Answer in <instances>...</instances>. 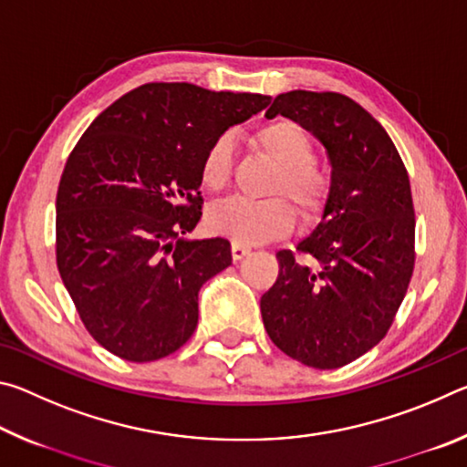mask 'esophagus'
I'll use <instances>...</instances> for the list:
<instances>
[{
  "label": "esophagus",
  "mask_w": 467,
  "mask_h": 467,
  "mask_svg": "<svg viewBox=\"0 0 467 467\" xmlns=\"http://www.w3.org/2000/svg\"><path fill=\"white\" fill-rule=\"evenodd\" d=\"M231 251H233V259H234V262H239V259H243L244 255H249V253H251L249 247H244V244L234 243V241H233V244H231Z\"/></svg>",
  "instance_id": "esophagus-1"
}]
</instances>
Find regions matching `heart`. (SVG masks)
I'll list each match as a JSON object with an SVG mask.
<instances>
[{"instance_id":"1","label":"heart","mask_w":467,"mask_h":467,"mask_svg":"<svg viewBox=\"0 0 467 467\" xmlns=\"http://www.w3.org/2000/svg\"><path fill=\"white\" fill-rule=\"evenodd\" d=\"M251 144L259 154L275 164L270 193H282L295 203L298 218L313 224L326 212L331 197V181L315 162V141L300 125L275 119L253 131ZM234 171V146L228 133H220L205 148L200 164L202 185L210 192H223L231 183ZM208 224L241 244H259L288 234L295 226V210L284 197L243 200L234 197L210 210Z\"/></svg>"}]
</instances>
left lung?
Here are the masks:
<instances>
[{"label":"left lung","mask_w":467,"mask_h":467,"mask_svg":"<svg viewBox=\"0 0 467 467\" xmlns=\"http://www.w3.org/2000/svg\"><path fill=\"white\" fill-rule=\"evenodd\" d=\"M315 133L331 162L317 228L278 251V280L262 296L267 336L290 358L339 368L389 331L414 272L416 218L408 171L373 115L337 92L278 94L265 117Z\"/></svg>","instance_id":"8db88e82"}]
</instances>
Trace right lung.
Segmentation results:
<instances>
[{
    "mask_svg": "<svg viewBox=\"0 0 467 467\" xmlns=\"http://www.w3.org/2000/svg\"><path fill=\"white\" fill-rule=\"evenodd\" d=\"M267 105L264 94L150 82L78 140L57 189L55 257L84 327L110 354L152 362L193 336L197 292L233 262L223 236L183 239L202 218V156Z\"/></svg>",
    "mask_w": 467,
    "mask_h": 467,
    "instance_id": "right-lung-1",
    "label": "right lung"
}]
</instances>
